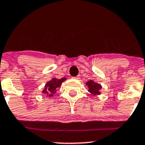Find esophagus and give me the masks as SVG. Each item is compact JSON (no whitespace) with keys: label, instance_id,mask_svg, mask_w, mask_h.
<instances>
[{"label":"esophagus","instance_id":"34e87169","mask_svg":"<svg viewBox=\"0 0 145 145\" xmlns=\"http://www.w3.org/2000/svg\"><path fill=\"white\" fill-rule=\"evenodd\" d=\"M74 78V79H79L80 78V75H78L77 76H76V77H73Z\"/></svg>","mask_w":145,"mask_h":145}]
</instances>
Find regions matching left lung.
Returning a JSON list of instances; mask_svg holds the SVG:
<instances>
[{
    "instance_id": "1",
    "label": "left lung",
    "mask_w": 145,
    "mask_h": 145,
    "mask_svg": "<svg viewBox=\"0 0 145 145\" xmlns=\"http://www.w3.org/2000/svg\"><path fill=\"white\" fill-rule=\"evenodd\" d=\"M86 84V85L88 86V87H89V90H88V91H89L91 94L95 95L100 94L99 91H100L101 88V86L100 84H97V82H95L93 80L88 81Z\"/></svg>"
}]
</instances>
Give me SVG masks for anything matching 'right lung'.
Returning a JSON list of instances; mask_svg holds the SVG:
<instances>
[{"label":"right lung","instance_id":"add662e5","mask_svg":"<svg viewBox=\"0 0 145 145\" xmlns=\"http://www.w3.org/2000/svg\"><path fill=\"white\" fill-rule=\"evenodd\" d=\"M66 80L65 78H63L61 79H57V78H53L52 80H50L46 84L44 89L43 90L42 93L49 97L53 96L56 92V89L60 87L63 81Z\"/></svg>","mask_w":145,"mask_h":145}]
</instances>
